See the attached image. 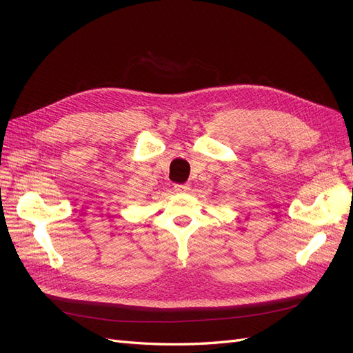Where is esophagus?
Instances as JSON below:
<instances>
[{
  "label": "esophagus",
  "instance_id": "esophagus-1",
  "mask_svg": "<svg viewBox=\"0 0 353 353\" xmlns=\"http://www.w3.org/2000/svg\"><path fill=\"white\" fill-rule=\"evenodd\" d=\"M174 188H175L176 193H187V191H190L188 184H175Z\"/></svg>",
  "mask_w": 353,
  "mask_h": 353
}]
</instances>
